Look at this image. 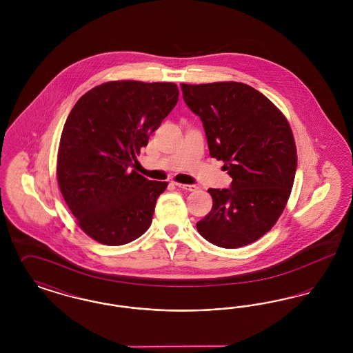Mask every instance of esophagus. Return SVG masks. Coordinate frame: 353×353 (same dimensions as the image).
<instances>
[{
    "mask_svg": "<svg viewBox=\"0 0 353 353\" xmlns=\"http://www.w3.org/2000/svg\"><path fill=\"white\" fill-rule=\"evenodd\" d=\"M174 185H176L177 188H180V189L189 190V192H194V190H197V189H199V186H197V185L180 184V183H174Z\"/></svg>",
    "mask_w": 353,
    "mask_h": 353,
    "instance_id": "esophagus-1",
    "label": "esophagus"
}]
</instances>
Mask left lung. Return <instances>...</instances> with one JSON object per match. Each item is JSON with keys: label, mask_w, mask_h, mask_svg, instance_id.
Masks as SVG:
<instances>
[{"label": "left lung", "mask_w": 353, "mask_h": 353, "mask_svg": "<svg viewBox=\"0 0 353 353\" xmlns=\"http://www.w3.org/2000/svg\"><path fill=\"white\" fill-rule=\"evenodd\" d=\"M181 90L201 119L210 156L233 179L229 189L208 190L213 208L197 230L219 248L246 246L275 225L290 197L298 164L290 124L249 84L181 83Z\"/></svg>", "instance_id": "8db88e82"}]
</instances>
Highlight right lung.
Returning a JSON list of instances; mask_svg holds the SVG:
<instances>
[{
  "label": "right lung",
  "mask_w": 353,
  "mask_h": 353,
  "mask_svg": "<svg viewBox=\"0 0 353 353\" xmlns=\"http://www.w3.org/2000/svg\"><path fill=\"white\" fill-rule=\"evenodd\" d=\"M179 101L174 83L114 81L87 91L65 123L57 160L61 193L85 234L125 245L151 226L168 183L151 181L132 160Z\"/></svg>",
  "instance_id": "obj_1"
}]
</instances>
